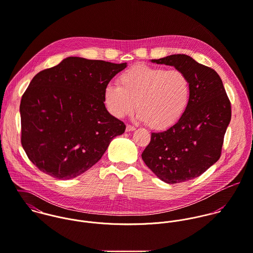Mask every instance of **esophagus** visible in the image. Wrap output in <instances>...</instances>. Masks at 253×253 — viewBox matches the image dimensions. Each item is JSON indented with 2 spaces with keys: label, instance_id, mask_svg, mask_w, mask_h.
Segmentation results:
<instances>
[{
  "label": "esophagus",
  "instance_id": "esophagus-1",
  "mask_svg": "<svg viewBox=\"0 0 253 253\" xmlns=\"http://www.w3.org/2000/svg\"><path fill=\"white\" fill-rule=\"evenodd\" d=\"M135 130H136V128L134 126H131V125L126 126V132H133Z\"/></svg>",
  "mask_w": 253,
  "mask_h": 253
}]
</instances>
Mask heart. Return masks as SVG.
Instances as JSON below:
<instances>
[{"instance_id":"heart-1","label":"heart","mask_w":253,"mask_h":253,"mask_svg":"<svg viewBox=\"0 0 253 253\" xmlns=\"http://www.w3.org/2000/svg\"><path fill=\"white\" fill-rule=\"evenodd\" d=\"M191 93V82L183 71L136 64L119 75L117 85L105 86L103 101L115 118L125 117L137 106L138 120L164 130L182 118Z\"/></svg>"}]
</instances>
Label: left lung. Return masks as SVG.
Wrapping results in <instances>:
<instances>
[{"label": "left lung", "instance_id": "left-lung-1", "mask_svg": "<svg viewBox=\"0 0 253 253\" xmlns=\"http://www.w3.org/2000/svg\"><path fill=\"white\" fill-rule=\"evenodd\" d=\"M151 61L183 71L191 82L192 93L182 118L165 131L152 133L142 158L167 184L189 181L220 158L231 121V102L218 73L193 57L171 54Z\"/></svg>", "mask_w": 253, "mask_h": 253}]
</instances>
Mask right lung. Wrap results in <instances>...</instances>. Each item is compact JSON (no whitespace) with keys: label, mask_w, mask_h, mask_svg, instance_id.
I'll return each mask as SVG.
<instances>
[{"label":"right lung","mask_w":253,"mask_h":253,"mask_svg":"<svg viewBox=\"0 0 253 253\" xmlns=\"http://www.w3.org/2000/svg\"><path fill=\"white\" fill-rule=\"evenodd\" d=\"M126 66L69 56L33 77L20 101L21 145L42 172L73 179L124 133L125 124L105 108L103 90Z\"/></svg>","instance_id":"1"}]
</instances>
